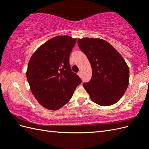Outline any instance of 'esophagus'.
<instances>
[{"label": "esophagus", "mask_w": 149, "mask_h": 149, "mask_svg": "<svg viewBox=\"0 0 149 149\" xmlns=\"http://www.w3.org/2000/svg\"><path fill=\"white\" fill-rule=\"evenodd\" d=\"M78 76H81V71H79L78 73Z\"/></svg>", "instance_id": "1"}]
</instances>
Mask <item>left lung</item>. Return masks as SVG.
I'll list each match as a JSON object with an SVG mask.
<instances>
[{"mask_svg":"<svg viewBox=\"0 0 149 149\" xmlns=\"http://www.w3.org/2000/svg\"><path fill=\"white\" fill-rule=\"evenodd\" d=\"M78 45L91 63L92 77L83 87L91 100L102 106L116 103L129 84V70L124 58L102 39H78Z\"/></svg>","mask_w":149,"mask_h":149,"instance_id":"1","label":"left lung"}]
</instances>
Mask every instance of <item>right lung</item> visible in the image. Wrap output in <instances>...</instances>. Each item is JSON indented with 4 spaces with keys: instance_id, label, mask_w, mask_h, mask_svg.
I'll use <instances>...</instances> for the list:
<instances>
[{
    "instance_id": "add662e5",
    "label": "right lung",
    "mask_w": 149,
    "mask_h": 149,
    "mask_svg": "<svg viewBox=\"0 0 149 149\" xmlns=\"http://www.w3.org/2000/svg\"><path fill=\"white\" fill-rule=\"evenodd\" d=\"M76 42L69 36H57L40 46L29 61L26 75L31 91L48 109L57 110L66 104L81 83L70 64Z\"/></svg>"
}]
</instances>
